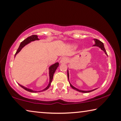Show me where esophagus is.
Wrapping results in <instances>:
<instances>
[{"mask_svg":"<svg viewBox=\"0 0 121 121\" xmlns=\"http://www.w3.org/2000/svg\"><path fill=\"white\" fill-rule=\"evenodd\" d=\"M67 62H68V59L66 57H62L60 60L61 64H66V63H67Z\"/></svg>","mask_w":121,"mask_h":121,"instance_id":"esophagus-1","label":"esophagus"}]
</instances>
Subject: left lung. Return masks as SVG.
Returning <instances> with one entry per match:
<instances>
[{
    "instance_id": "obj_1",
    "label": "left lung",
    "mask_w": 121,
    "mask_h": 121,
    "mask_svg": "<svg viewBox=\"0 0 121 121\" xmlns=\"http://www.w3.org/2000/svg\"><path fill=\"white\" fill-rule=\"evenodd\" d=\"M94 41H95V44L94 46H97V47H99L100 48L102 49V50H103V51L104 52V53H105V54H106L107 56H108V54H107V53L106 52V51H105V49L104 48L103 43H102V42H101V41H99V40L98 39H94ZM67 76H68V80H69V73H68V70H67ZM69 83H70V82H69ZM70 87L73 88V89L76 90V91H78L82 92V93H89V92H91L92 91H95V90L96 89H94V90H92V91H81V90H79V89H77V88H75L74 86H73L72 85H71L70 83Z\"/></svg>"
}]
</instances>
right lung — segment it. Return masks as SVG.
Here are the masks:
<instances>
[{
	"label": "right lung",
	"mask_w": 121,
	"mask_h": 121,
	"mask_svg": "<svg viewBox=\"0 0 121 121\" xmlns=\"http://www.w3.org/2000/svg\"><path fill=\"white\" fill-rule=\"evenodd\" d=\"M39 40V39H38V36L36 35H32L31 36H29V37L27 38L26 39H25L24 41H22V43H21L20 46H19V47L18 48V49H17V52L15 54V55L14 56H16V55L18 54L19 52L21 51V49H22L23 47H24L25 46L27 45L28 43H30L31 41H35V40ZM59 66V63L58 62H56L55 63V64H53L51 66H50V67L49 68V84L48 85L47 87L45 88V89H44L43 90L41 91H46V90H47V89H48L49 87H50L51 86V83L52 81V80H53V75H54V73L55 72V70L57 69V68ZM19 85L21 87H22L23 89H24L25 90H26V91H30V92H32V93H36V92H38V91H34L32 89H28V88H27L26 87H24V86H22V85Z\"/></svg>",
	"instance_id": "1"
}]
</instances>
